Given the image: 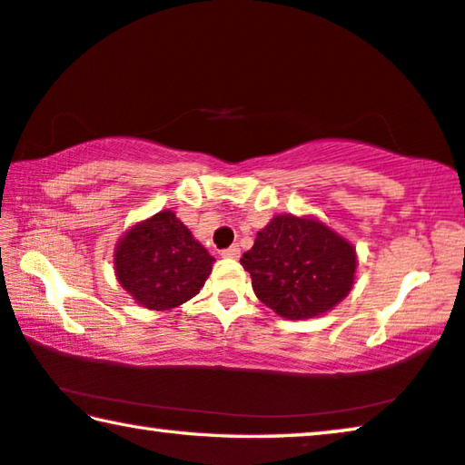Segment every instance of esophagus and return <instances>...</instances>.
<instances>
[{"label":"esophagus","instance_id":"1","mask_svg":"<svg viewBox=\"0 0 465 465\" xmlns=\"http://www.w3.org/2000/svg\"><path fill=\"white\" fill-rule=\"evenodd\" d=\"M221 256H223V259H238V256H240V248H238V246L225 248V251H221Z\"/></svg>","mask_w":465,"mask_h":465}]
</instances>
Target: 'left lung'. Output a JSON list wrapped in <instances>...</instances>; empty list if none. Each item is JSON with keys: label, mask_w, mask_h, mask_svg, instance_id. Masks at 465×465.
<instances>
[{"label": "left lung", "mask_w": 465, "mask_h": 465, "mask_svg": "<svg viewBox=\"0 0 465 465\" xmlns=\"http://www.w3.org/2000/svg\"><path fill=\"white\" fill-rule=\"evenodd\" d=\"M256 299L286 320L328 313L355 282V246L313 217L277 214L242 254Z\"/></svg>", "instance_id": "left-lung-1"}]
</instances>
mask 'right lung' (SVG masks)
Instances as JSON below:
<instances>
[{
	"label": "right lung",
	"instance_id": "1",
	"mask_svg": "<svg viewBox=\"0 0 465 465\" xmlns=\"http://www.w3.org/2000/svg\"><path fill=\"white\" fill-rule=\"evenodd\" d=\"M213 256L175 213L161 211L131 227L116 244L114 272L137 304L169 311L200 292Z\"/></svg>",
	"mask_w": 465,
	"mask_h": 465
}]
</instances>
